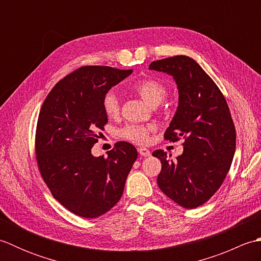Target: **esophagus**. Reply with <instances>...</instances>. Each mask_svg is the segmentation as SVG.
I'll list each match as a JSON object with an SVG mask.
<instances>
[{
  "instance_id": "1",
  "label": "esophagus",
  "mask_w": 261,
  "mask_h": 261,
  "mask_svg": "<svg viewBox=\"0 0 261 261\" xmlns=\"http://www.w3.org/2000/svg\"><path fill=\"white\" fill-rule=\"evenodd\" d=\"M138 152H139V154H141V156H143V157H149L151 154L150 150L147 148H139L138 149Z\"/></svg>"
}]
</instances>
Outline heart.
Listing matches in <instances>:
<instances>
[{"label": "heart", "mask_w": 261, "mask_h": 261, "mask_svg": "<svg viewBox=\"0 0 261 261\" xmlns=\"http://www.w3.org/2000/svg\"><path fill=\"white\" fill-rule=\"evenodd\" d=\"M134 90L143 101L149 105L156 107L165 98L167 88L162 82L148 77L136 82L132 85ZM103 110L109 118H114L120 112V97L115 91H109L103 97ZM154 130L153 125L126 124L118 130L116 135L121 139L130 141L136 145H145L149 140V135Z\"/></svg>", "instance_id": "heart-1"}]
</instances>
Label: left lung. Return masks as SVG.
<instances>
[{
	"mask_svg": "<svg viewBox=\"0 0 261 261\" xmlns=\"http://www.w3.org/2000/svg\"><path fill=\"white\" fill-rule=\"evenodd\" d=\"M149 69L173 76L178 107L165 139H185L176 162L163 150L152 152L162 162L157 182L165 195L185 208L201 206L222 185L236 151V127L223 94L195 60L175 56L156 60Z\"/></svg>",
	"mask_w": 261,
	"mask_h": 261,
	"instance_id": "8db88e82",
	"label": "left lung"
}]
</instances>
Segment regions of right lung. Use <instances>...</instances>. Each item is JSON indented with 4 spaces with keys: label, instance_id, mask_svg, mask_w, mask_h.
Wrapping results in <instances>:
<instances>
[{
    "label": "right lung",
    "instance_id": "1",
    "mask_svg": "<svg viewBox=\"0 0 261 261\" xmlns=\"http://www.w3.org/2000/svg\"><path fill=\"white\" fill-rule=\"evenodd\" d=\"M131 73L108 66L81 67L55 85L39 113V170L53 196L82 218H97L119 202L137 160V149L124 141L115 143L108 157L91 151L108 123L104 95Z\"/></svg>",
    "mask_w": 261,
    "mask_h": 261
}]
</instances>
